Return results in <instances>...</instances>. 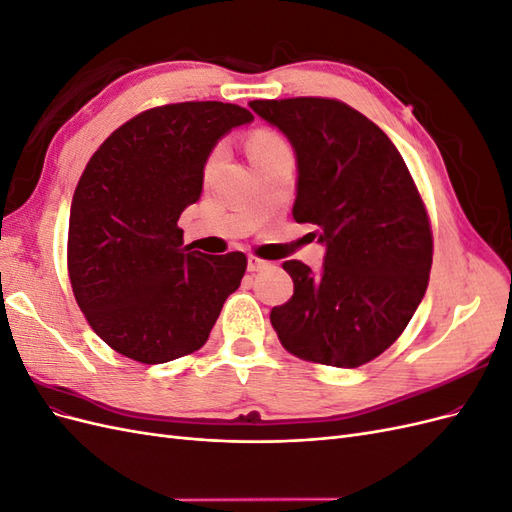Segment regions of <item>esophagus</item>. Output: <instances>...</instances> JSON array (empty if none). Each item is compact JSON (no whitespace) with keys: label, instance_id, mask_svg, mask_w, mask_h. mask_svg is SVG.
Segmentation results:
<instances>
[{"label":"esophagus","instance_id":"34e87169","mask_svg":"<svg viewBox=\"0 0 512 512\" xmlns=\"http://www.w3.org/2000/svg\"><path fill=\"white\" fill-rule=\"evenodd\" d=\"M269 267H271V262H267V260H260V258H256V256L247 258V271L258 273V271H265V269H269Z\"/></svg>","mask_w":512,"mask_h":512}]
</instances>
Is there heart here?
I'll list each match as a JSON object with an SVG mask.
<instances>
[{
	"label": "heart",
	"instance_id": "heart-1",
	"mask_svg": "<svg viewBox=\"0 0 512 512\" xmlns=\"http://www.w3.org/2000/svg\"><path fill=\"white\" fill-rule=\"evenodd\" d=\"M282 149H288V147L284 145V141H282L280 136H275V134H271V132H256V134L250 138V143H247V153H250V160H252V158H258V156H265V153L282 151ZM220 158H222V149H215V151L211 153V158L207 160V166H205V173H207V175L213 173V168L218 166Z\"/></svg>",
	"mask_w": 512,
	"mask_h": 512
}]
</instances>
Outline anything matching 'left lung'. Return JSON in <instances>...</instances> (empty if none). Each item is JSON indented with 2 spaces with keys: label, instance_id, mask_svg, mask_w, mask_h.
Instances as JSON below:
<instances>
[{
  "label": "left lung",
  "instance_id": "1",
  "mask_svg": "<svg viewBox=\"0 0 512 512\" xmlns=\"http://www.w3.org/2000/svg\"><path fill=\"white\" fill-rule=\"evenodd\" d=\"M297 160L292 218L314 224L322 269L284 262L292 299L271 309L282 346L299 359L352 369L408 327L431 269V228L410 170L374 121L327 98L254 100Z\"/></svg>",
  "mask_w": 512,
  "mask_h": 512
}]
</instances>
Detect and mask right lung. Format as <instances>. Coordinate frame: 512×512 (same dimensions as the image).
Segmentation results:
<instances>
[{
  "mask_svg": "<svg viewBox=\"0 0 512 512\" xmlns=\"http://www.w3.org/2000/svg\"><path fill=\"white\" fill-rule=\"evenodd\" d=\"M254 115L237 104L181 102L123 123L91 156L68 228L74 299L96 335L138 363L203 346L247 267L241 252L183 245L179 215L203 194L205 164Z\"/></svg>",
  "mask_w": 512,
  "mask_h": 512,
  "instance_id": "add662e5",
  "label": "right lung"
}]
</instances>
